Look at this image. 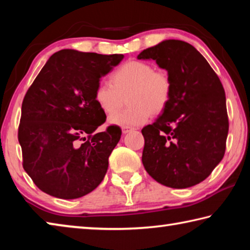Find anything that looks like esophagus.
<instances>
[{"mask_svg":"<svg viewBox=\"0 0 250 250\" xmlns=\"http://www.w3.org/2000/svg\"><path fill=\"white\" fill-rule=\"evenodd\" d=\"M130 131H132V129L128 128V126H124V128H122V133L124 134H126L128 132H130Z\"/></svg>","mask_w":250,"mask_h":250,"instance_id":"34e87169","label":"esophagus"}]
</instances>
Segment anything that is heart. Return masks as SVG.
<instances>
[{
  "label": "heart",
  "mask_w": 250,
  "mask_h": 250,
  "mask_svg": "<svg viewBox=\"0 0 250 250\" xmlns=\"http://www.w3.org/2000/svg\"><path fill=\"white\" fill-rule=\"evenodd\" d=\"M112 84L100 82L94 98L107 115L116 112L125 104L129 107L110 116V124L119 126H139L149 120L152 113L159 115L170 104L172 80L167 71L155 70L149 62L130 61L115 70Z\"/></svg>",
  "instance_id": "1"
}]
</instances>
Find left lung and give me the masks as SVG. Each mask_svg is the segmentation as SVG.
Returning <instances> with one entry per match:
<instances>
[{
	"label": "left lung",
	"mask_w": 250,
	"mask_h": 250,
	"mask_svg": "<svg viewBox=\"0 0 250 250\" xmlns=\"http://www.w3.org/2000/svg\"><path fill=\"white\" fill-rule=\"evenodd\" d=\"M138 59H153L172 80L170 104L142 129L143 167L168 188L201 183L225 154L228 117L221 80L203 55L183 41L161 42Z\"/></svg>",
	"instance_id": "obj_1"
}]
</instances>
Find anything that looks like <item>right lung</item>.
<instances>
[{
	"label": "right lung",
	"instance_id": "obj_1",
	"mask_svg": "<svg viewBox=\"0 0 250 250\" xmlns=\"http://www.w3.org/2000/svg\"><path fill=\"white\" fill-rule=\"evenodd\" d=\"M62 49L46 62L22 104L19 142L23 167L41 191L64 200L87 195L108 170V159L121 138L105 121L94 95L101 77L124 59Z\"/></svg>",
	"mask_w": 250,
	"mask_h": 250
}]
</instances>
